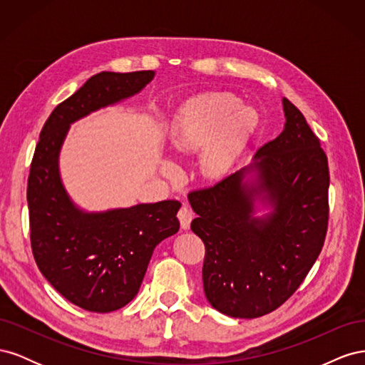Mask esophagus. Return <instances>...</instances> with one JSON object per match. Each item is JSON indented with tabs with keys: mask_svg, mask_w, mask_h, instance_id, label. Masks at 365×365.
Segmentation results:
<instances>
[{
	"mask_svg": "<svg viewBox=\"0 0 365 365\" xmlns=\"http://www.w3.org/2000/svg\"><path fill=\"white\" fill-rule=\"evenodd\" d=\"M178 219H180V222H181V228H184V230L189 228L192 219H193L192 208L187 205V204H182L181 208L178 210Z\"/></svg>",
	"mask_w": 365,
	"mask_h": 365,
	"instance_id": "1",
	"label": "esophagus"
}]
</instances>
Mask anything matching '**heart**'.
I'll return each mask as SVG.
<instances>
[{
  "label": "heart",
  "mask_w": 365,
  "mask_h": 365,
  "mask_svg": "<svg viewBox=\"0 0 365 365\" xmlns=\"http://www.w3.org/2000/svg\"><path fill=\"white\" fill-rule=\"evenodd\" d=\"M237 103V97L230 93L202 94L184 108L173 129L172 143L176 150H195L212 138L201 155L205 175L222 173L257 123L256 113Z\"/></svg>",
  "instance_id": "heart-1"
}]
</instances>
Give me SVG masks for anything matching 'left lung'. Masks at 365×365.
<instances>
[{
    "label": "left lung",
    "instance_id": "left-lung-1",
    "mask_svg": "<svg viewBox=\"0 0 365 365\" xmlns=\"http://www.w3.org/2000/svg\"><path fill=\"white\" fill-rule=\"evenodd\" d=\"M282 134L259 149L256 185L242 169L213 185L189 192L197 217L192 231L205 247L202 283L216 311L257 318L280 307L303 283L324 245L329 224V164L304 115L283 98ZM273 205L252 218L253 197Z\"/></svg>",
    "mask_w": 365,
    "mask_h": 365
}]
</instances>
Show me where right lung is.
<instances>
[{"label": "right lung", "instance_id": "1", "mask_svg": "<svg viewBox=\"0 0 365 365\" xmlns=\"http://www.w3.org/2000/svg\"><path fill=\"white\" fill-rule=\"evenodd\" d=\"M153 71H102L59 103L43 125L30 164L27 202L33 257L50 284L85 311L106 314L140 289L152 252L180 230L176 200L83 213L65 193L58 157L70 123L138 93Z\"/></svg>", "mask_w": 365, "mask_h": 365}]
</instances>
